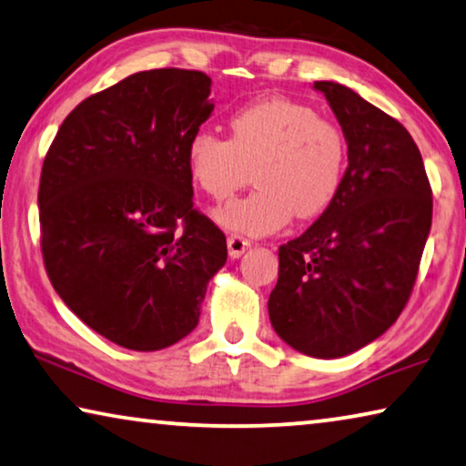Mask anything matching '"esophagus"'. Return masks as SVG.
<instances>
[{
  "instance_id": "34e87169",
  "label": "esophagus",
  "mask_w": 466,
  "mask_h": 466,
  "mask_svg": "<svg viewBox=\"0 0 466 466\" xmlns=\"http://www.w3.org/2000/svg\"><path fill=\"white\" fill-rule=\"evenodd\" d=\"M248 247H251V240L245 238V236H240V234L228 236V251H230V257H234V259L245 253Z\"/></svg>"
}]
</instances>
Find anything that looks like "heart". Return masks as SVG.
<instances>
[{
  "mask_svg": "<svg viewBox=\"0 0 466 466\" xmlns=\"http://www.w3.org/2000/svg\"><path fill=\"white\" fill-rule=\"evenodd\" d=\"M230 137L198 129L186 142L192 184L213 200H226L248 182L257 190L215 211L228 230L263 236L320 215L341 190L347 142L341 127L308 104L263 98L228 119Z\"/></svg>",
  "mask_w": 466,
  "mask_h": 466,
  "instance_id": "b5f03b06",
  "label": "heart"
}]
</instances>
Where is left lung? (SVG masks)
Here are the masks:
<instances>
[{
  "instance_id": "8db88e82",
  "label": "left lung",
  "mask_w": 466,
  "mask_h": 466,
  "mask_svg": "<svg viewBox=\"0 0 466 466\" xmlns=\"http://www.w3.org/2000/svg\"><path fill=\"white\" fill-rule=\"evenodd\" d=\"M347 140L337 198L278 248L268 311L284 343L341 358L383 335L410 299L433 198L419 146L400 121L332 81H316Z\"/></svg>"
}]
</instances>
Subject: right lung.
Masks as SVG:
<instances>
[{
  "label": "right lung",
  "mask_w": 466,
  "mask_h": 466,
  "mask_svg": "<svg viewBox=\"0 0 466 466\" xmlns=\"http://www.w3.org/2000/svg\"><path fill=\"white\" fill-rule=\"evenodd\" d=\"M209 94L200 71L129 75L71 110L41 167L47 278L89 329L127 350H163L194 330L228 259L186 169Z\"/></svg>",
  "instance_id": "right-lung-1"
}]
</instances>
